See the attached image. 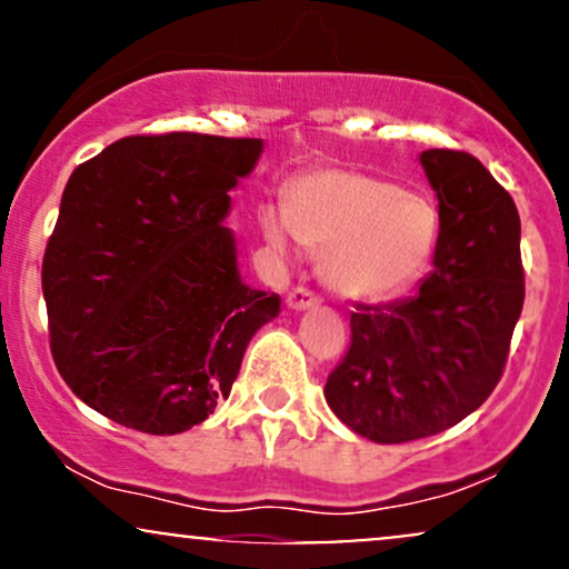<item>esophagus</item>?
I'll list each match as a JSON object with an SVG mask.
<instances>
[{"label":"esophagus","instance_id":"34e87169","mask_svg":"<svg viewBox=\"0 0 569 569\" xmlns=\"http://www.w3.org/2000/svg\"><path fill=\"white\" fill-rule=\"evenodd\" d=\"M286 305H289L291 310H310V307L318 305V297L310 289H305V286H297V289L286 297Z\"/></svg>","mask_w":569,"mask_h":569}]
</instances>
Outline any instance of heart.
Returning <instances> with one entry per match:
<instances>
[{"label":"heart","instance_id":"obj_1","mask_svg":"<svg viewBox=\"0 0 569 569\" xmlns=\"http://www.w3.org/2000/svg\"><path fill=\"white\" fill-rule=\"evenodd\" d=\"M259 224L278 253L297 240L326 251L323 276L348 299H390L411 289L439 238V213L428 198L348 168L299 176L286 206H264Z\"/></svg>","mask_w":569,"mask_h":569}]
</instances>
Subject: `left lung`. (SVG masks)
<instances>
[{
    "mask_svg": "<svg viewBox=\"0 0 569 569\" xmlns=\"http://www.w3.org/2000/svg\"><path fill=\"white\" fill-rule=\"evenodd\" d=\"M439 198L433 270L407 299L356 305L350 350L326 403L377 443L436 436L466 420L500 382L525 305L519 211L473 154L428 149Z\"/></svg>",
    "mask_w": 569,
    "mask_h": 569,
    "instance_id": "1",
    "label": "left lung"
}]
</instances>
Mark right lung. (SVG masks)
<instances>
[{
  "instance_id": "1",
  "label": "right lung",
  "mask_w": 569,
  "mask_h": 569,
  "mask_svg": "<svg viewBox=\"0 0 569 569\" xmlns=\"http://www.w3.org/2000/svg\"><path fill=\"white\" fill-rule=\"evenodd\" d=\"M262 139L128 136L69 176L42 262L50 350L90 409L184 433L227 398L278 293L240 280L230 189Z\"/></svg>"
}]
</instances>
